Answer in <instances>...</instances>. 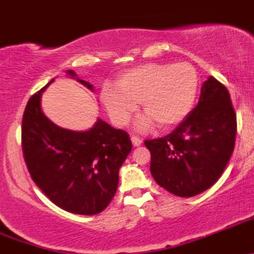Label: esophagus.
<instances>
[{
  "mask_svg": "<svg viewBox=\"0 0 254 254\" xmlns=\"http://www.w3.org/2000/svg\"><path fill=\"white\" fill-rule=\"evenodd\" d=\"M130 140H132V143H133V145H134V147H139V145H142V139H140L139 137L132 135V137H130Z\"/></svg>",
  "mask_w": 254,
  "mask_h": 254,
  "instance_id": "obj_1",
  "label": "esophagus"
}]
</instances>
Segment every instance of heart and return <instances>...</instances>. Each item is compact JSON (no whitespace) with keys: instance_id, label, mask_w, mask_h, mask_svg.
I'll return each instance as SVG.
<instances>
[{"instance_id":"1","label":"heart","mask_w":254,"mask_h":254,"mask_svg":"<svg viewBox=\"0 0 254 254\" xmlns=\"http://www.w3.org/2000/svg\"><path fill=\"white\" fill-rule=\"evenodd\" d=\"M117 87L106 84L100 97L110 119L117 126H126L140 102L145 116L138 121L139 129L157 122L163 129L182 124L194 109L200 79L189 63H147L121 72Z\"/></svg>"}]
</instances>
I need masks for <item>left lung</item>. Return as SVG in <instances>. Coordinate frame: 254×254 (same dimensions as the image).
<instances>
[{
    "mask_svg": "<svg viewBox=\"0 0 254 254\" xmlns=\"http://www.w3.org/2000/svg\"><path fill=\"white\" fill-rule=\"evenodd\" d=\"M236 114L227 89L204 81L199 104L170 134L145 140L158 185L180 197L205 191L225 170L236 139Z\"/></svg>",
    "mask_w": 254,
    "mask_h": 254,
    "instance_id": "obj_1",
    "label": "left lung"
}]
</instances>
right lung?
I'll list each match as a JSON object with an SVG mask.
<instances>
[{
  "mask_svg": "<svg viewBox=\"0 0 254 254\" xmlns=\"http://www.w3.org/2000/svg\"><path fill=\"white\" fill-rule=\"evenodd\" d=\"M66 75L90 91L74 70ZM54 79L29 99L22 121V149L37 187L60 209L77 215L104 211L116 194L119 172L132 149L125 130L97 119L86 130L53 124L42 111V95Z\"/></svg>",
  "mask_w": 254,
  "mask_h": 254,
  "instance_id": "add662e5",
  "label": "right lung"
}]
</instances>
